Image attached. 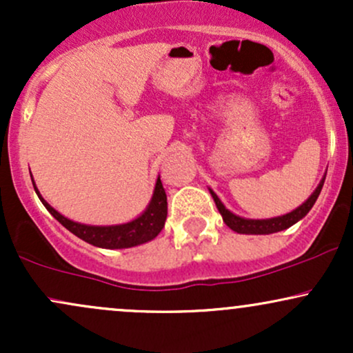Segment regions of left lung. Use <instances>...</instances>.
<instances>
[{
	"mask_svg": "<svg viewBox=\"0 0 353 353\" xmlns=\"http://www.w3.org/2000/svg\"><path fill=\"white\" fill-rule=\"evenodd\" d=\"M323 182H325V176L322 177V181L319 182L317 189L310 194V197L305 202H302L297 209H294L292 212H287L283 216L270 217V219H245L237 216V214L230 212L229 209H225V205L222 204V201L219 199L217 194L212 189H209L210 196H212L214 202H216L219 212H221L222 221L225 222V225L234 230L237 234H254V236H267V234L281 232V230L289 229L290 225L297 224L301 219H303L309 214V210L314 208L315 201H317L320 190L323 188Z\"/></svg>",
	"mask_w": 353,
	"mask_h": 353,
	"instance_id": "8db88e82",
	"label": "left lung"
}]
</instances>
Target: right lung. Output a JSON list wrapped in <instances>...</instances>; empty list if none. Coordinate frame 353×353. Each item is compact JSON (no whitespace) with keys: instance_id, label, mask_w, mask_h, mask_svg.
Masks as SVG:
<instances>
[{"instance_id":"obj_1","label":"right lung","mask_w":353,"mask_h":353,"mask_svg":"<svg viewBox=\"0 0 353 353\" xmlns=\"http://www.w3.org/2000/svg\"><path fill=\"white\" fill-rule=\"evenodd\" d=\"M33 185L39 201L43 202L44 208L50 210V214L56 221H59L70 232L83 239L84 242L101 247V249H129V247L145 244V242L157 237V234L164 228L165 217H168V196H165L161 177H157L152 197L149 201L148 208L144 209V212L139 214L136 219H132V221L116 225H89L71 221V219L64 217L63 214H59L58 210L51 208L43 199L38 188H36L34 179Z\"/></svg>"}]
</instances>
